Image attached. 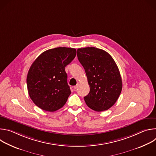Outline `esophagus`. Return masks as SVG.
I'll use <instances>...</instances> for the list:
<instances>
[{
  "mask_svg": "<svg viewBox=\"0 0 156 156\" xmlns=\"http://www.w3.org/2000/svg\"><path fill=\"white\" fill-rule=\"evenodd\" d=\"M78 87H79V83H77V84L73 87H74V90H76V89H77Z\"/></svg>",
  "mask_w": 156,
  "mask_h": 156,
  "instance_id": "obj_1",
  "label": "esophagus"
}]
</instances>
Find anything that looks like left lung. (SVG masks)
<instances>
[{
    "label": "left lung",
    "mask_w": 156,
    "mask_h": 156,
    "mask_svg": "<svg viewBox=\"0 0 156 156\" xmlns=\"http://www.w3.org/2000/svg\"><path fill=\"white\" fill-rule=\"evenodd\" d=\"M77 56L90 87L84 97L86 105L97 112L108 110L116 102L122 90L116 63L108 53L93 47L78 49Z\"/></svg>",
    "instance_id": "left-lung-1"
}]
</instances>
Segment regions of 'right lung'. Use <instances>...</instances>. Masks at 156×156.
<instances>
[{"label":"right lung","instance_id":"right-lung-1","mask_svg":"<svg viewBox=\"0 0 156 156\" xmlns=\"http://www.w3.org/2000/svg\"><path fill=\"white\" fill-rule=\"evenodd\" d=\"M73 48H56L42 52L32 63L27 83L29 96L42 110L62 108L71 94L65 66L75 57Z\"/></svg>","mask_w":156,"mask_h":156}]
</instances>
